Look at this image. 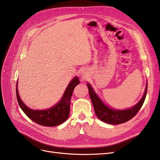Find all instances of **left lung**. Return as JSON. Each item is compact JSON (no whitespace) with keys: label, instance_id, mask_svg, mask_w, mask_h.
Wrapping results in <instances>:
<instances>
[{"label":"left lung","instance_id":"8db88e82","mask_svg":"<svg viewBox=\"0 0 160 160\" xmlns=\"http://www.w3.org/2000/svg\"><path fill=\"white\" fill-rule=\"evenodd\" d=\"M88 88V92L90 98H91L92 103L93 105L94 109L96 116L102 121L109 124H120L124 123L132 119L136 116V114L141 108L144 103L147 92V84L146 85L145 91L142 99L139 101L137 104L130 109L125 110H118L109 108L105 105L102 101L97 95L94 91L92 87L89 84H87Z\"/></svg>","mask_w":160,"mask_h":160}]
</instances>
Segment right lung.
Wrapping results in <instances>:
<instances>
[{
    "mask_svg": "<svg viewBox=\"0 0 160 160\" xmlns=\"http://www.w3.org/2000/svg\"><path fill=\"white\" fill-rule=\"evenodd\" d=\"M78 84H80L78 78L75 77L68 84L59 103L46 110H33L28 108L20 99L18 82L16 84V95L20 108L30 119L42 126H55L62 124L68 118L70 109L71 97L73 89Z\"/></svg>",
    "mask_w": 160,
    "mask_h": 160,
    "instance_id": "right-lung-1",
    "label": "right lung"
}]
</instances>
